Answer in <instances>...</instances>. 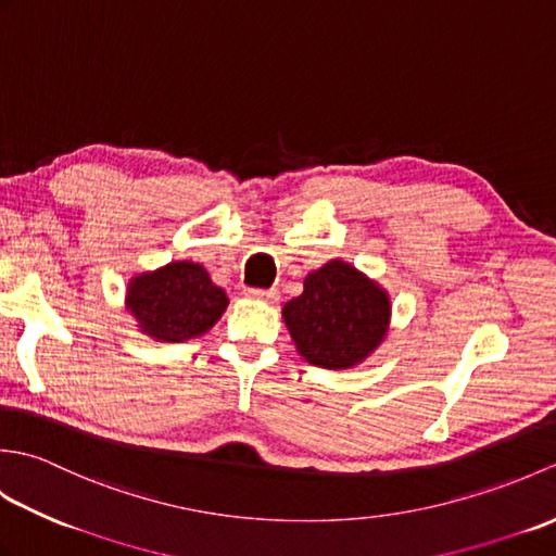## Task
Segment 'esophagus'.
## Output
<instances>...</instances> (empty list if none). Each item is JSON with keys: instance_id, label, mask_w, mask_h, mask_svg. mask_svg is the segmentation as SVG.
<instances>
[{"instance_id": "34e87169", "label": "esophagus", "mask_w": 556, "mask_h": 556, "mask_svg": "<svg viewBox=\"0 0 556 556\" xmlns=\"http://www.w3.org/2000/svg\"><path fill=\"white\" fill-rule=\"evenodd\" d=\"M248 296L255 301H265V303H277L279 301V291L277 289H251Z\"/></svg>"}]
</instances>
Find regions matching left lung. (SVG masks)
I'll return each instance as SVG.
<instances>
[{
    "label": "left lung",
    "mask_w": 556,
    "mask_h": 556,
    "mask_svg": "<svg viewBox=\"0 0 556 556\" xmlns=\"http://www.w3.org/2000/svg\"><path fill=\"white\" fill-rule=\"evenodd\" d=\"M296 351L311 365L346 370L382 344L392 315L389 293L344 260H329L303 281V293L285 305Z\"/></svg>",
    "instance_id": "1"
}]
</instances>
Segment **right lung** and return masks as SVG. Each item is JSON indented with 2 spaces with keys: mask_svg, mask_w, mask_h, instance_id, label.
<instances>
[{
  "mask_svg": "<svg viewBox=\"0 0 556 556\" xmlns=\"http://www.w3.org/2000/svg\"><path fill=\"white\" fill-rule=\"evenodd\" d=\"M227 305V293L212 285L207 269L188 260L136 275L126 291V308L140 332L172 344L205 334Z\"/></svg>",
  "mask_w": 556,
  "mask_h": 556,
  "instance_id": "add662e5",
  "label": "right lung"
}]
</instances>
